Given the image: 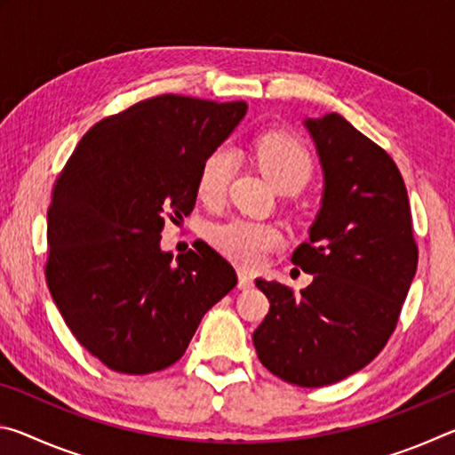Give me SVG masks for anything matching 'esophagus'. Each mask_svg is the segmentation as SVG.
Segmentation results:
<instances>
[{
    "label": "esophagus",
    "mask_w": 455,
    "mask_h": 455,
    "mask_svg": "<svg viewBox=\"0 0 455 455\" xmlns=\"http://www.w3.org/2000/svg\"><path fill=\"white\" fill-rule=\"evenodd\" d=\"M255 284V276L244 268H238V289H251Z\"/></svg>",
    "instance_id": "esophagus-1"
}]
</instances>
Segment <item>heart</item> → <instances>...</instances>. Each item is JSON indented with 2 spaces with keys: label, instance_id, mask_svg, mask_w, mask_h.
Segmentation results:
<instances>
[{
  "label": "heart",
  "instance_id": "heart-1",
  "mask_svg": "<svg viewBox=\"0 0 455 455\" xmlns=\"http://www.w3.org/2000/svg\"><path fill=\"white\" fill-rule=\"evenodd\" d=\"M257 164L275 188L292 192L309 180L313 171L311 154L301 142L281 132L265 134L257 142ZM236 154L228 146H219L204 158L198 172L196 192L206 204L225 196L235 172ZM211 238L220 252L241 265H259L281 243L279 228L251 219H230L212 228Z\"/></svg>",
  "mask_w": 455,
  "mask_h": 455
}]
</instances>
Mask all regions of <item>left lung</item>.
Instances as JSON below:
<instances>
[{"mask_svg":"<svg viewBox=\"0 0 455 455\" xmlns=\"http://www.w3.org/2000/svg\"><path fill=\"white\" fill-rule=\"evenodd\" d=\"M323 171L321 209L292 265L313 275L295 295L257 279L271 309L252 333L268 371L301 387L345 379L377 357L418 268L410 198L387 152L341 114L307 118Z\"/></svg>","mask_w":455,"mask_h":455,"instance_id":"left-lung-1","label":"left lung"}]
</instances>
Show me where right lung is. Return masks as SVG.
<instances>
[{
    "mask_svg": "<svg viewBox=\"0 0 455 455\" xmlns=\"http://www.w3.org/2000/svg\"><path fill=\"white\" fill-rule=\"evenodd\" d=\"M246 102L164 94L100 120L76 146L48 209L45 281L68 329L118 373L176 363L204 313L235 289L227 259L200 241L174 260L166 217H188L204 158Z\"/></svg>",
    "mask_w": 455,
    "mask_h": 455,
    "instance_id": "obj_1",
    "label": "right lung"
}]
</instances>
